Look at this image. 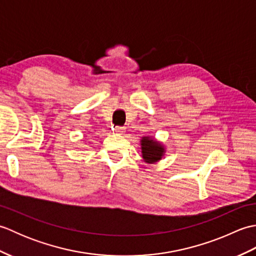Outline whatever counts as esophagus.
Here are the masks:
<instances>
[{"mask_svg": "<svg viewBox=\"0 0 256 256\" xmlns=\"http://www.w3.org/2000/svg\"><path fill=\"white\" fill-rule=\"evenodd\" d=\"M114 131H116V133H118V134H123V132H124V128L123 126H116L114 128Z\"/></svg>", "mask_w": 256, "mask_h": 256, "instance_id": "obj_1", "label": "esophagus"}]
</instances>
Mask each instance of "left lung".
Listing matches in <instances>:
<instances>
[{
    "label": "left lung",
    "mask_w": 256,
    "mask_h": 256,
    "mask_svg": "<svg viewBox=\"0 0 256 256\" xmlns=\"http://www.w3.org/2000/svg\"><path fill=\"white\" fill-rule=\"evenodd\" d=\"M142 154L146 162H155L160 160L164 153V148L160 144L148 138H143L142 140Z\"/></svg>",
    "instance_id": "8db88e82"
}]
</instances>
